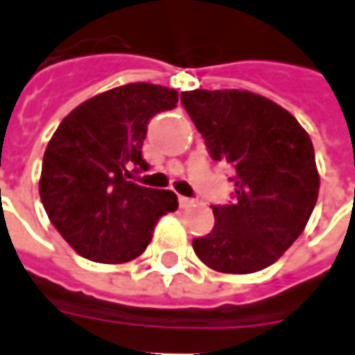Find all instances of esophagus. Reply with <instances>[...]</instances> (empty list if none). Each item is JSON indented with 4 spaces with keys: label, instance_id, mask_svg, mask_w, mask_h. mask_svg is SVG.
Here are the masks:
<instances>
[{
    "label": "esophagus",
    "instance_id": "34e87169",
    "mask_svg": "<svg viewBox=\"0 0 355 355\" xmlns=\"http://www.w3.org/2000/svg\"><path fill=\"white\" fill-rule=\"evenodd\" d=\"M178 203H180V207H190L196 203V200L192 198H186V196H178Z\"/></svg>",
    "mask_w": 355,
    "mask_h": 355
}]
</instances>
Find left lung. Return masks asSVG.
<instances>
[{
  "label": "left lung",
  "instance_id": "obj_1",
  "mask_svg": "<svg viewBox=\"0 0 355 355\" xmlns=\"http://www.w3.org/2000/svg\"><path fill=\"white\" fill-rule=\"evenodd\" d=\"M215 162L228 163L236 190L211 205L215 226L192 245L224 274H253L274 264L312 215L320 175L312 140L287 110L249 91L196 89L180 94Z\"/></svg>",
  "mask_w": 355,
  "mask_h": 355
}]
</instances>
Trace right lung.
Here are the masks:
<instances>
[{"mask_svg":"<svg viewBox=\"0 0 355 355\" xmlns=\"http://www.w3.org/2000/svg\"><path fill=\"white\" fill-rule=\"evenodd\" d=\"M177 102L175 89L129 83L89 98L58 125L43 155L40 196L81 257L106 264L137 259L155 223L178 207L175 192L131 180L148 171L142 144L150 119Z\"/></svg>","mask_w":355,"mask_h":355,"instance_id":"1","label":"right lung"}]
</instances>
